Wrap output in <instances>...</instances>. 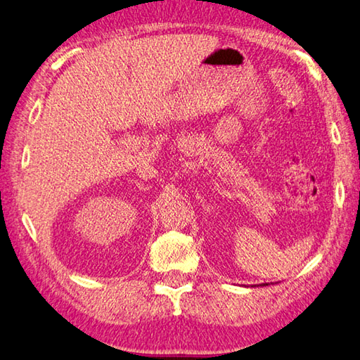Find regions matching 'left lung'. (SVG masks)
<instances>
[{
    "instance_id": "1",
    "label": "left lung",
    "mask_w": 360,
    "mask_h": 360,
    "mask_svg": "<svg viewBox=\"0 0 360 360\" xmlns=\"http://www.w3.org/2000/svg\"><path fill=\"white\" fill-rule=\"evenodd\" d=\"M263 285H268V284H263Z\"/></svg>"
}]
</instances>
